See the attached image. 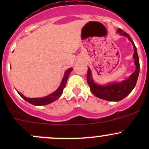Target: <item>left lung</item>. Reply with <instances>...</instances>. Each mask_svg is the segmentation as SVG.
I'll use <instances>...</instances> for the list:
<instances>
[{
  "mask_svg": "<svg viewBox=\"0 0 149 149\" xmlns=\"http://www.w3.org/2000/svg\"><path fill=\"white\" fill-rule=\"evenodd\" d=\"M117 31L120 33L121 35L126 36L133 44V48H134L133 58L135 59V65H136V70L134 71V73L130 75L129 79H127V80L123 81L121 83H113L108 84L107 86L98 85V84H96L93 81V79L91 78V73L89 68H88L86 77L87 82H88V86L90 87V90L93 93V94L95 95L97 97H98V98L111 102L120 101L131 92L132 90L133 89V88L136 86V82H137L140 70L139 58L137 53V49H136V47L135 45L134 42L132 40V39L130 38V35L126 32H125L121 29H118Z\"/></svg>",
  "mask_w": 149,
  "mask_h": 149,
  "instance_id": "1",
  "label": "left lung"
}]
</instances>
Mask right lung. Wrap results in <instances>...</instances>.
<instances>
[{
	"instance_id": "add662e5",
	"label": "right lung",
	"mask_w": 149,
	"mask_h": 149,
	"mask_svg": "<svg viewBox=\"0 0 149 149\" xmlns=\"http://www.w3.org/2000/svg\"><path fill=\"white\" fill-rule=\"evenodd\" d=\"M72 70H73L72 68H69L66 70L65 76H64L62 82H61V86L58 87V88L55 91V92L49 94V95L47 96V97H42V98H27V97H24L22 94H21L20 92H18V93H19V95H20L24 100H26V102H28L29 103L31 104L37 105V106H42V105H46L49 103L53 102L54 101L58 100V99L61 97V94H63V91L64 88H65L66 85V82H67L68 78L69 75H70V72L72 71Z\"/></svg>"
}]
</instances>
